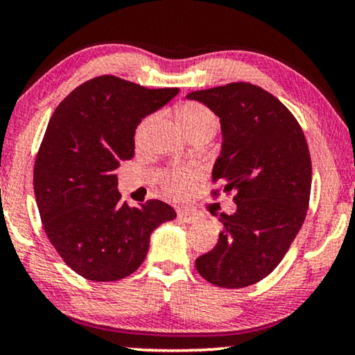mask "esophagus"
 Instances as JSON below:
<instances>
[{"instance_id":"1","label":"esophagus","mask_w":355,"mask_h":355,"mask_svg":"<svg viewBox=\"0 0 355 355\" xmlns=\"http://www.w3.org/2000/svg\"><path fill=\"white\" fill-rule=\"evenodd\" d=\"M177 214H178V219H182L183 223H195L196 219H198V214H196V211L188 209V208L178 209Z\"/></svg>"}]
</instances>
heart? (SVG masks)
Returning a JSON list of instances; mask_svg holds the SVG:
<instances>
[{"instance_id":"1","label":"heart","mask_w":355,"mask_h":355,"mask_svg":"<svg viewBox=\"0 0 355 355\" xmlns=\"http://www.w3.org/2000/svg\"><path fill=\"white\" fill-rule=\"evenodd\" d=\"M175 118H177L178 124L182 125L183 131L187 132L188 137L196 136H213L218 129V118L213 111L208 107L200 105L196 101H187L182 103L175 107ZM152 118H146L139 124L136 131V141L139 142L144 136L146 128L149 125ZM198 177V170L195 167H172L164 170L160 173V182H162L164 190L168 195H182L183 191L190 187V183Z\"/></svg>"}]
</instances>
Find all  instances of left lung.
I'll list each match as a JSON object with an SVG mask.
<instances>
[{"label":"left lung","instance_id":"left-lung-1","mask_svg":"<svg viewBox=\"0 0 355 355\" xmlns=\"http://www.w3.org/2000/svg\"><path fill=\"white\" fill-rule=\"evenodd\" d=\"M187 98L219 116L223 149L213 182L234 193V214H219L216 248L196 259L209 284L244 288L275 270L306 218L311 157L297 118L257 85L236 82ZM219 188V190H221ZM219 190H211L216 198Z\"/></svg>","mask_w":355,"mask_h":355}]
</instances>
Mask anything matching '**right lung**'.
I'll return each mask as SVG.
<instances>
[{
	"label": "right lung",
	"instance_id": "add662e5",
	"mask_svg": "<svg viewBox=\"0 0 355 355\" xmlns=\"http://www.w3.org/2000/svg\"><path fill=\"white\" fill-rule=\"evenodd\" d=\"M114 75L85 82L55 107L34 162V193L44 231L71 270L87 280L116 282L144 262L157 226L172 206L121 201L118 170L132 159L134 134L147 114L178 95Z\"/></svg>",
	"mask_w": 355,
	"mask_h": 355
}]
</instances>
